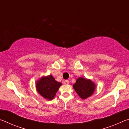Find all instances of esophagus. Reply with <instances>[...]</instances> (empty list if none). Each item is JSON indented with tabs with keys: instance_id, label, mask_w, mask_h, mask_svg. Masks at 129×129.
<instances>
[{
	"instance_id": "34e87169",
	"label": "esophagus",
	"mask_w": 129,
	"mask_h": 129,
	"mask_svg": "<svg viewBox=\"0 0 129 129\" xmlns=\"http://www.w3.org/2000/svg\"><path fill=\"white\" fill-rule=\"evenodd\" d=\"M65 82H66L67 84H69V80H65Z\"/></svg>"
}]
</instances>
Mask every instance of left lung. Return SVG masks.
<instances>
[{"instance_id": "8db88e82", "label": "left lung", "mask_w": 129, "mask_h": 129, "mask_svg": "<svg viewBox=\"0 0 129 129\" xmlns=\"http://www.w3.org/2000/svg\"><path fill=\"white\" fill-rule=\"evenodd\" d=\"M73 88L82 99H86L93 94L95 85L90 80L79 77L73 84Z\"/></svg>"}]
</instances>
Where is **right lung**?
I'll list each match as a JSON object with an SVG mask.
<instances>
[{
	"mask_svg": "<svg viewBox=\"0 0 129 129\" xmlns=\"http://www.w3.org/2000/svg\"><path fill=\"white\" fill-rule=\"evenodd\" d=\"M61 85V82L56 81L52 75H49L43 76L38 80L36 87L37 91L42 97L48 100H52Z\"/></svg>",
	"mask_w": 129,
	"mask_h": 129,
	"instance_id": "1",
	"label": "right lung"
}]
</instances>
